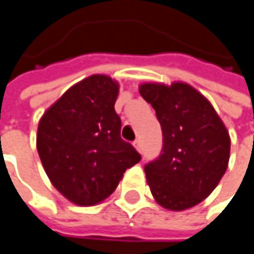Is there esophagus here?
Here are the masks:
<instances>
[{"label":"esophagus","mask_w":254,"mask_h":254,"mask_svg":"<svg viewBox=\"0 0 254 254\" xmlns=\"http://www.w3.org/2000/svg\"><path fill=\"white\" fill-rule=\"evenodd\" d=\"M133 145H134V148H136V150H137V151H139V152L143 151V145H141V141H140L139 139L134 140V141H133Z\"/></svg>","instance_id":"esophagus-1"}]
</instances>
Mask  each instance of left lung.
Wrapping results in <instances>:
<instances>
[{"mask_svg": "<svg viewBox=\"0 0 254 254\" xmlns=\"http://www.w3.org/2000/svg\"><path fill=\"white\" fill-rule=\"evenodd\" d=\"M164 136L161 155L144 166L154 199L168 210H186L210 195L226 173L231 140L206 97L191 85L145 82Z\"/></svg>", "mask_w": 254, "mask_h": 254, "instance_id": "obj_1", "label": "left lung"}]
</instances>
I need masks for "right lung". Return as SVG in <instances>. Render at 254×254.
<instances>
[{"mask_svg":"<svg viewBox=\"0 0 254 254\" xmlns=\"http://www.w3.org/2000/svg\"><path fill=\"white\" fill-rule=\"evenodd\" d=\"M120 85L95 74L72 85L41 117L37 150L53 187L78 206L114 192L125 170L141 157L121 139L114 104Z\"/></svg>","mask_w":254,"mask_h":254,"instance_id":"add662e5","label":"right lung"}]
</instances>
